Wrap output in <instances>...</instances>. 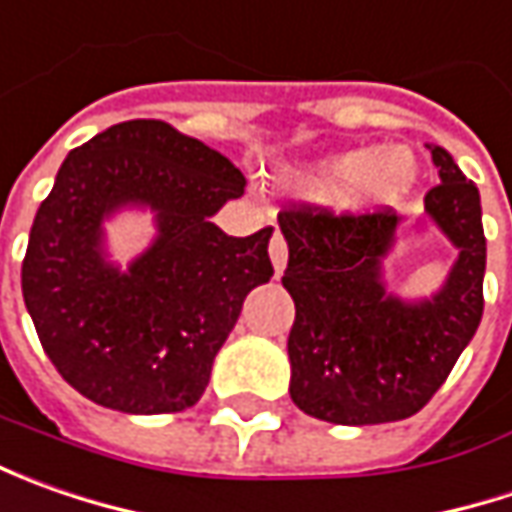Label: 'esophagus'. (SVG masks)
<instances>
[{
  "label": "esophagus",
  "instance_id": "esophagus-1",
  "mask_svg": "<svg viewBox=\"0 0 512 512\" xmlns=\"http://www.w3.org/2000/svg\"><path fill=\"white\" fill-rule=\"evenodd\" d=\"M270 262H273L276 276L287 267V245L285 239H282V233H273V239H270Z\"/></svg>",
  "mask_w": 512,
  "mask_h": 512
}]
</instances>
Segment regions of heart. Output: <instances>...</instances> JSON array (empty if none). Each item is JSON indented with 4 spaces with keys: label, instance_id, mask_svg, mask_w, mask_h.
<instances>
[{
    "label": "heart",
    "instance_id": "heart-1",
    "mask_svg": "<svg viewBox=\"0 0 512 512\" xmlns=\"http://www.w3.org/2000/svg\"><path fill=\"white\" fill-rule=\"evenodd\" d=\"M419 165L407 148H350L282 173V185L305 199L373 213L402 202L416 187Z\"/></svg>",
    "mask_w": 512,
    "mask_h": 512
}]
</instances>
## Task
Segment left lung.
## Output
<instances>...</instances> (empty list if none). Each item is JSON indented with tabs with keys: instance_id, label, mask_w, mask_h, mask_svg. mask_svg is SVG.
I'll use <instances>...</instances> for the list:
<instances>
[{
	"instance_id": "8db88e82",
	"label": "left lung",
	"mask_w": 512,
	"mask_h": 512,
	"mask_svg": "<svg viewBox=\"0 0 512 512\" xmlns=\"http://www.w3.org/2000/svg\"><path fill=\"white\" fill-rule=\"evenodd\" d=\"M427 148L439 185L424 196V222L459 253L433 296L402 299L387 287L384 262L407 233L393 210L279 213L290 253L282 285L296 302L290 399L313 419L362 427L419 413L479 330L487 265L479 187L447 150ZM424 222L413 227L422 233Z\"/></svg>"
}]
</instances>
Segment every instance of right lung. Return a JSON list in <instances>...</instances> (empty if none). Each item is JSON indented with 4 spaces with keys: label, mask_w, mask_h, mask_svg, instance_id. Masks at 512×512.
<instances>
[{
    "label": "right lung",
    "mask_w": 512,
    "mask_h": 512,
    "mask_svg": "<svg viewBox=\"0 0 512 512\" xmlns=\"http://www.w3.org/2000/svg\"><path fill=\"white\" fill-rule=\"evenodd\" d=\"M242 193L227 156L156 119L70 150L30 227L22 296L73 390L133 416L199 402L247 293L273 276V227L236 239L210 222ZM125 209L157 227L128 268L109 259L104 227Z\"/></svg>",
    "instance_id": "right-lung-1"
}]
</instances>
